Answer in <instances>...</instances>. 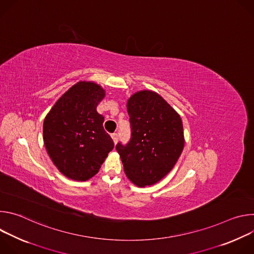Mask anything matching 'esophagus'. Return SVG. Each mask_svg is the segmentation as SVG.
I'll return each mask as SVG.
<instances>
[{
    "label": "esophagus",
    "instance_id": "obj_1",
    "mask_svg": "<svg viewBox=\"0 0 254 254\" xmlns=\"http://www.w3.org/2000/svg\"><path fill=\"white\" fill-rule=\"evenodd\" d=\"M112 137H113V139H114V142L117 143V142H118V139H119V134H118L117 132H115V133L112 134Z\"/></svg>",
    "mask_w": 254,
    "mask_h": 254
}]
</instances>
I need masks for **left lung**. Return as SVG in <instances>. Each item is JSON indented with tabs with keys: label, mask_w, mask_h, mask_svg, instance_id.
I'll use <instances>...</instances> for the list:
<instances>
[{
	"label": "left lung",
	"mask_w": 254,
	"mask_h": 254,
	"mask_svg": "<svg viewBox=\"0 0 254 254\" xmlns=\"http://www.w3.org/2000/svg\"><path fill=\"white\" fill-rule=\"evenodd\" d=\"M131 135L117 151L127 177L137 187L161 181L184 149L183 124L179 114L157 92L141 90L127 103Z\"/></svg>",
	"instance_id": "1"
}]
</instances>
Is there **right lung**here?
Listing matches in <instances>:
<instances>
[{"label":"right lung","mask_w":254,"mask_h":254,"mask_svg":"<svg viewBox=\"0 0 254 254\" xmlns=\"http://www.w3.org/2000/svg\"><path fill=\"white\" fill-rule=\"evenodd\" d=\"M105 96L104 89L91 81H79L53 105L43 124L47 153L67 178L86 181L98 173L114 147L103 128L104 118L96 106Z\"/></svg>","instance_id":"right-lung-1"}]
</instances>
